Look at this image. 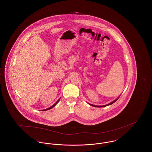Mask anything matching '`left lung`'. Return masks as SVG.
<instances>
[{"mask_svg":"<svg viewBox=\"0 0 152 152\" xmlns=\"http://www.w3.org/2000/svg\"><path fill=\"white\" fill-rule=\"evenodd\" d=\"M118 99H118H116V100H115V101H113V102H110V104H107V105H104V106H96V105H92V104H89L90 105H91V106H92V107H107V106H108V105H111V104H113L114 102H115Z\"/></svg>","mask_w":152,"mask_h":152,"instance_id":"left-lung-1","label":"left lung"}]
</instances>
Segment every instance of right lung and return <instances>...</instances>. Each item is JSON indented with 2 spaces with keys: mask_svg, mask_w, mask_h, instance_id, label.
I'll list each match as a JSON object with an SVG mask.
<instances>
[{
  "mask_svg": "<svg viewBox=\"0 0 152 152\" xmlns=\"http://www.w3.org/2000/svg\"><path fill=\"white\" fill-rule=\"evenodd\" d=\"M59 100H60V99H58V101H57V102H56V103H55V104H54L53 105H52L51 107H50V108H47L45 109H44V110H49V109H50L53 108L54 107H55V106L56 105V104H57V103L58 102Z\"/></svg>",
  "mask_w": 152,
  "mask_h": 152,
  "instance_id": "add662e5",
  "label": "right lung"
}]
</instances>
